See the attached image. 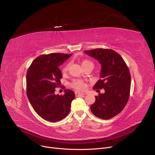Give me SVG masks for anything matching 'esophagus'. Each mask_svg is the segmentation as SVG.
I'll return each mask as SVG.
<instances>
[{"instance_id":"esophagus-1","label":"esophagus","mask_w":155,"mask_h":155,"mask_svg":"<svg viewBox=\"0 0 155 155\" xmlns=\"http://www.w3.org/2000/svg\"><path fill=\"white\" fill-rule=\"evenodd\" d=\"M75 95L77 97L78 95H85V93H82V92H78V91H76L75 92Z\"/></svg>"}]
</instances>
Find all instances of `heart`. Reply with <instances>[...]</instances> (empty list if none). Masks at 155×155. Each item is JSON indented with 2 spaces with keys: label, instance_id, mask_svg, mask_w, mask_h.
Here are the masks:
<instances>
[{
  "label": "heart",
  "instance_id": "b5f03b06",
  "mask_svg": "<svg viewBox=\"0 0 155 155\" xmlns=\"http://www.w3.org/2000/svg\"><path fill=\"white\" fill-rule=\"evenodd\" d=\"M88 65H92L94 67V64L92 61L88 60H84L82 61V67H85L88 66ZM70 66V63H67L64 65V67L63 68V71L64 72L67 71L69 68ZM71 86L74 88L75 89H77V90H84V89L85 88V83L82 81L81 80H75L73 81V82L71 84Z\"/></svg>",
  "mask_w": 155,
  "mask_h": 155
}]
</instances>
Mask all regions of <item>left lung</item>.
<instances>
[{"instance_id":"left-lung-1","label":"left lung","mask_w":155,"mask_h":155,"mask_svg":"<svg viewBox=\"0 0 155 155\" xmlns=\"http://www.w3.org/2000/svg\"><path fill=\"white\" fill-rule=\"evenodd\" d=\"M85 53L96 59L102 66L101 79L93 88H104L105 91L104 94L95 96L91 111L100 119H111L123 110L128 101L131 81L129 70L123 58L114 50L97 48Z\"/></svg>"}]
</instances>
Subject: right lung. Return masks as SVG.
<instances>
[{
  "mask_svg": "<svg viewBox=\"0 0 155 155\" xmlns=\"http://www.w3.org/2000/svg\"><path fill=\"white\" fill-rule=\"evenodd\" d=\"M72 54L50 53L40 55L32 62L26 75L28 98L38 114L50 122H57L70 111L75 94L65 89L63 95L54 94L60 86L62 73L59 66Z\"/></svg>",
  "mask_w": 155,
  "mask_h": 155,
  "instance_id": "right-lung-1",
  "label": "right lung"
}]
</instances>
